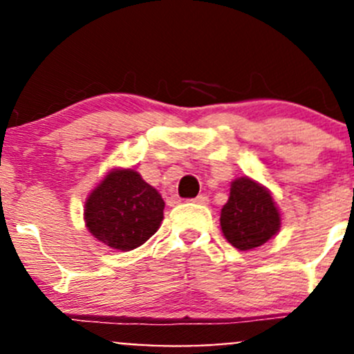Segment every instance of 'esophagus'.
Listing matches in <instances>:
<instances>
[{
	"label": "esophagus",
	"mask_w": 354,
	"mask_h": 354,
	"mask_svg": "<svg viewBox=\"0 0 354 354\" xmlns=\"http://www.w3.org/2000/svg\"><path fill=\"white\" fill-rule=\"evenodd\" d=\"M195 203H198V205H207L208 203V196L207 195H198L195 200H193Z\"/></svg>",
	"instance_id": "esophagus-1"
}]
</instances>
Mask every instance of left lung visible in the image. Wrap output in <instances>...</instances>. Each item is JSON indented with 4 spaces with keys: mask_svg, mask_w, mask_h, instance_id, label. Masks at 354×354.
I'll use <instances>...</instances> for the list:
<instances>
[{
    "mask_svg": "<svg viewBox=\"0 0 354 354\" xmlns=\"http://www.w3.org/2000/svg\"><path fill=\"white\" fill-rule=\"evenodd\" d=\"M281 227V214L266 187L249 176L230 183L229 200L221 210L222 234L239 251H251L273 239Z\"/></svg>",
    "mask_w": 354,
    "mask_h": 354,
    "instance_id": "1",
    "label": "left lung"
}]
</instances>
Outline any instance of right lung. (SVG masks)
Returning a JSON list of instances; mask_svg holds the SVG:
<instances>
[{
    "label": "right lung",
    "mask_w": 354,
    "mask_h": 354,
    "mask_svg": "<svg viewBox=\"0 0 354 354\" xmlns=\"http://www.w3.org/2000/svg\"><path fill=\"white\" fill-rule=\"evenodd\" d=\"M165 200L132 167H111L84 202V225L100 243L132 251L158 232Z\"/></svg>",
    "instance_id": "obj_1"
}]
</instances>
